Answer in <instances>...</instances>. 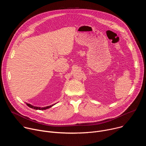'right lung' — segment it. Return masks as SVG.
<instances>
[{"label": "right lung", "instance_id": "obj_1", "mask_svg": "<svg viewBox=\"0 0 146 146\" xmlns=\"http://www.w3.org/2000/svg\"><path fill=\"white\" fill-rule=\"evenodd\" d=\"M27 105L29 108H31L32 109H35V110H46L47 109H49L52 106H53V105H52V106H47V107H44V108H38V107L33 106H32V105H30V104H28V103H27Z\"/></svg>", "mask_w": 146, "mask_h": 146}]
</instances>
